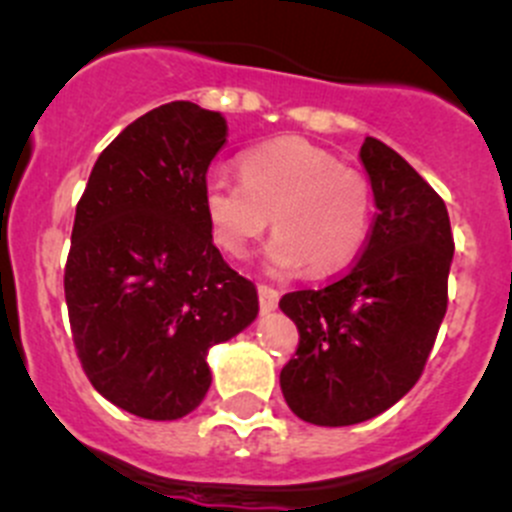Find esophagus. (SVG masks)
Instances as JSON below:
<instances>
[{
	"label": "esophagus",
	"mask_w": 512,
	"mask_h": 512,
	"mask_svg": "<svg viewBox=\"0 0 512 512\" xmlns=\"http://www.w3.org/2000/svg\"><path fill=\"white\" fill-rule=\"evenodd\" d=\"M258 303H261V310L263 313H271V310H276L278 305V291L271 286H258Z\"/></svg>",
	"instance_id": "34e87169"
}]
</instances>
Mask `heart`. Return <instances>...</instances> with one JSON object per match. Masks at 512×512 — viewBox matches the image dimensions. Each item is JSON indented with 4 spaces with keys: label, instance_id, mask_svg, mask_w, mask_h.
Instances as JSON below:
<instances>
[{
    "label": "heart",
    "instance_id": "b5f03b06",
    "mask_svg": "<svg viewBox=\"0 0 512 512\" xmlns=\"http://www.w3.org/2000/svg\"><path fill=\"white\" fill-rule=\"evenodd\" d=\"M202 209L214 244L244 258L268 229L266 268L303 266L330 273L365 246L372 221L370 184L333 152L300 138H278L241 155V179L212 172L202 184Z\"/></svg>",
    "mask_w": 512,
    "mask_h": 512
}]
</instances>
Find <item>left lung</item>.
Wrapping results in <instances>:
<instances>
[{"mask_svg": "<svg viewBox=\"0 0 512 512\" xmlns=\"http://www.w3.org/2000/svg\"><path fill=\"white\" fill-rule=\"evenodd\" d=\"M360 160L377 204L360 258L325 288L278 303L300 333L281 392L318 426L360 424L397 404L424 372L449 303L444 199L377 138H365Z\"/></svg>", "mask_w": 512, "mask_h": 512, "instance_id": "8db88e82", "label": "left lung"}]
</instances>
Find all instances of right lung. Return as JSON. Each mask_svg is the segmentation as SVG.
Masks as SVG:
<instances>
[{
	"label": "right lung",
	"mask_w": 512,
	"mask_h": 512,
	"mask_svg": "<svg viewBox=\"0 0 512 512\" xmlns=\"http://www.w3.org/2000/svg\"><path fill=\"white\" fill-rule=\"evenodd\" d=\"M224 142L221 113L160 105L100 152L76 207L63 273L73 345L93 387L142 419L194 412L209 347L258 315L256 286L221 258L202 209Z\"/></svg>",
	"instance_id": "right-lung-1"
}]
</instances>
